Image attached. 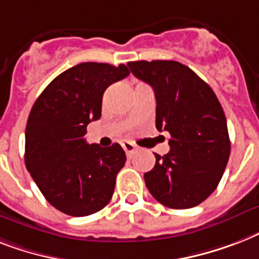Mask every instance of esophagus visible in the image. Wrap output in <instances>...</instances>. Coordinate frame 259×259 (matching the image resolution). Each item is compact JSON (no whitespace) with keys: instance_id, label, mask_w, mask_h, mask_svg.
Wrapping results in <instances>:
<instances>
[{"instance_id":"obj_1","label":"esophagus","mask_w":259,"mask_h":259,"mask_svg":"<svg viewBox=\"0 0 259 259\" xmlns=\"http://www.w3.org/2000/svg\"><path fill=\"white\" fill-rule=\"evenodd\" d=\"M122 148H123V150H125L127 156H132L134 150H136V145H134V144H132V142H129V141L122 142Z\"/></svg>"}]
</instances>
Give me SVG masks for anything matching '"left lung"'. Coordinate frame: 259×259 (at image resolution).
Listing matches in <instances>:
<instances>
[{
	"instance_id": "obj_1",
	"label": "left lung",
	"mask_w": 259,
	"mask_h": 259,
	"mask_svg": "<svg viewBox=\"0 0 259 259\" xmlns=\"http://www.w3.org/2000/svg\"><path fill=\"white\" fill-rule=\"evenodd\" d=\"M156 97V127L170 134L169 153L156 156L146 188L165 207L192 208L217 189L230 157L225 111L212 89L173 60L127 63Z\"/></svg>"
}]
</instances>
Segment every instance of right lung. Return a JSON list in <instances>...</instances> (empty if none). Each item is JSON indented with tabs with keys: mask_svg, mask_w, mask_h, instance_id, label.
Wrapping results in <instances>:
<instances>
[{
	"mask_svg": "<svg viewBox=\"0 0 259 259\" xmlns=\"http://www.w3.org/2000/svg\"><path fill=\"white\" fill-rule=\"evenodd\" d=\"M130 74L125 64L80 63L56 76L36 99L25 129V165L51 205L71 217L98 212L113 197L126 154L119 144H87L102 97Z\"/></svg>",
	"mask_w": 259,
	"mask_h": 259,
	"instance_id": "add662e5",
	"label": "right lung"
}]
</instances>
